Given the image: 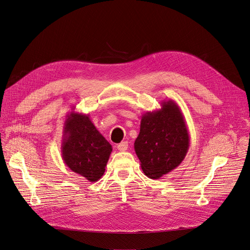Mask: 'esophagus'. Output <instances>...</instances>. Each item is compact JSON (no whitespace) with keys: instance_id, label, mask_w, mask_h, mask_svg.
<instances>
[{"instance_id":"1","label":"esophagus","mask_w":250,"mask_h":250,"mask_svg":"<svg viewBox=\"0 0 250 250\" xmlns=\"http://www.w3.org/2000/svg\"><path fill=\"white\" fill-rule=\"evenodd\" d=\"M117 148H118L119 150H120V151H125V150H127V148H128V142H127V141H122L121 144L118 145Z\"/></svg>"}]
</instances>
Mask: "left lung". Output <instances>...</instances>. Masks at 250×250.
Masks as SVG:
<instances>
[{
	"label": "left lung",
	"mask_w": 250,
	"mask_h": 250,
	"mask_svg": "<svg viewBox=\"0 0 250 250\" xmlns=\"http://www.w3.org/2000/svg\"><path fill=\"white\" fill-rule=\"evenodd\" d=\"M184 116L174 101L161 103V109L142 115L134 150L141 169L150 179H159L179 166L189 148Z\"/></svg>",
	"instance_id": "8db88e82"
}]
</instances>
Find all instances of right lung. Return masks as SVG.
I'll list each match as a JSON object with an SVG mask.
<instances>
[{
    "instance_id": "obj_1",
    "label": "right lung",
    "mask_w": 250,
    "mask_h": 250,
    "mask_svg": "<svg viewBox=\"0 0 250 250\" xmlns=\"http://www.w3.org/2000/svg\"><path fill=\"white\" fill-rule=\"evenodd\" d=\"M72 109L66 115L61 152L67 167L89 182L100 180L113 150L109 141L100 133L88 114Z\"/></svg>"
}]
</instances>
